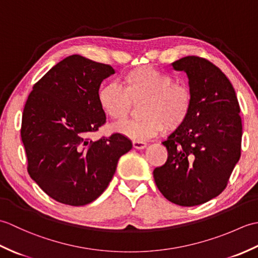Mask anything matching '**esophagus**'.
Returning a JSON list of instances; mask_svg holds the SVG:
<instances>
[{
	"mask_svg": "<svg viewBox=\"0 0 258 258\" xmlns=\"http://www.w3.org/2000/svg\"><path fill=\"white\" fill-rule=\"evenodd\" d=\"M146 145H147L146 142H144V141H139V140H134L133 141V146L135 147V149H138V150L145 149Z\"/></svg>",
	"mask_w": 258,
	"mask_h": 258,
	"instance_id": "obj_1",
	"label": "esophagus"
}]
</instances>
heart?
Here are the masks:
<instances>
[{
    "instance_id": "1",
    "label": "heart",
    "mask_w": 258,
    "mask_h": 258,
    "mask_svg": "<svg viewBox=\"0 0 258 258\" xmlns=\"http://www.w3.org/2000/svg\"><path fill=\"white\" fill-rule=\"evenodd\" d=\"M98 105L117 123L127 119L132 103L143 101L140 113L143 117L119 125L117 131L131 139H151L166 128L173 131L188 118L193 96L187 85L175 82L174 76L149 65L126 72L122 85L103 84L97 92Z\"/></svg>"
}]
</instances>
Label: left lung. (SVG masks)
I'll list each match as a JSON object with an SVG mask.
<instances>
[{"instance_id": "obj_1", "label": "left lung", "mask_w": 258, "mask_h": 258, "mask_svg": "<svg viewBox=\"0 0 258 258\" xmlns=\"http://www.w3.org/2000/svg\"><path fill=\"white\" fill-rule=\"evenodd\" d=\"M172 65L187 74L193 105L186 122L163 142L167 161L153 175L166 200L195 206L226 188L242 149L240 108L232 83L208 59L190 55Z\"/></svg>"}]
</instances>
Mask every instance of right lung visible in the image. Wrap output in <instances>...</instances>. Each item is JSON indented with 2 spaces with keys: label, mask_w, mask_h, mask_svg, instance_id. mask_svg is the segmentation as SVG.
<instances>
[{
  "label": "right lung",
  "mask_w": 258,
  "mask_h": 258,
  "mask_svg": "<svg viewBox=\"0 0 258 258\" xmlns=\"http://www.w3.org/2000/svg\"><path fill=\"white\" fill-rule=\"evenodd\" d=\"M114 74L108 64L81 55L58 62L33 86L22 115L27 172L56 202L82 206L106 189L132 142L113 133L92 141L106 123L97 92Z\"/></svg>",
  "instance_id": "1"
}]
</instances>
